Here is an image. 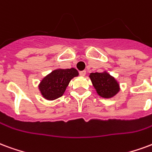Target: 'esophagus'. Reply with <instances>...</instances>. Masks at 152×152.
Segmentation results:
<instances>
[{
	"label": "esophagus",
	"instance_id": "obj_1",
	"mask_svg": "<svg viewBox=\"0 0 152 152\" xmlns=\"http://www.w3.org/2000/svg\"><path fill=\"white\" fill-rule=\"evenodd\" d=\"M85 75H86V71H80V76H85Z\"/></svg>",
	"mask_w": 152,
	"mask_h": 152
}]
</instances>
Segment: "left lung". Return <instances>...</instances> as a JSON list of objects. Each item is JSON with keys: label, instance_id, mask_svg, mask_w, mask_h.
<instances>
[{"label": "left lung", "instance_id": "1", "mask_svg": "<svg viewBox=\"0 0 152 152\" xmlns=\"http://www.w3.org/2000/svg\"><path fill=\"white\" fill-rule=\"evenodd\" d=\"M89 77L97 94L102 97L111 98L120 90L118 81L106 72L90 73Z\"/></svg>", "mask_w": 152, "mask_h": 152}]
</instances>
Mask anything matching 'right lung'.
<instances>
[{"label": "right lung", "instance_id": "right-lung-1", "mask_svg": "<svg viewBox=\"0 0 152 152\" xmlns=\"http://www.w3.org/2000/svg\"><path fill=\"white\" fill-rule=\"evenodd\" d=\"M79 75L75 68L56 69L42 80L39 88L42 96L47 100H55L63 96L66 88L72 78Z\"/></svg>", "mask_w": 152, "mask_h": 152}]
</instances>
